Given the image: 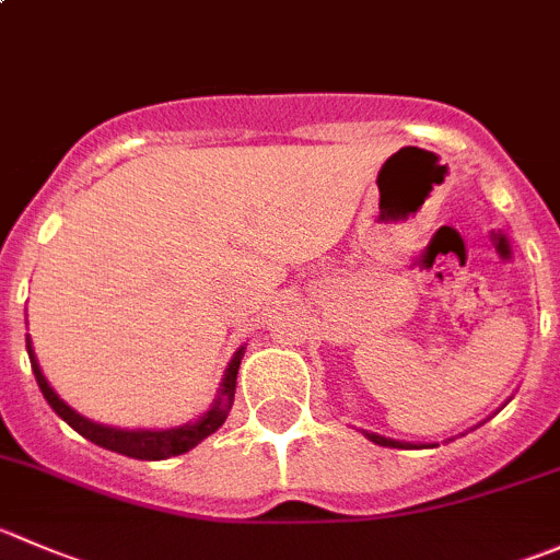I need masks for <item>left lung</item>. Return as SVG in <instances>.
Wrapping results in <instances>:
<instances>
[{
  "mask_svg": "<svg viewBox=\"0 0 560 560\" xmlns=\"http://www.w3.org/2000/svg\"><path fill=\"white\" fill-rule=\"evenodd\" d=\"M363 435L369 438V441L372 443H377V446H388V448H432L435 446V443H405V441H394V438H385V435H377V432H366V430H361Z\"/></svg>",
  "mask_w": 560,
  "mask_h": 560,
  "instance_id": "1",
  "label": "left lung"
}]
</instances>
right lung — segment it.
Segmentation results:
<instances>
[{
    "label": "right lung",
    "instance_id": "right-lung-1",
    "mask_svg": "<svg viewBox=\"0 0 560 560\" xmlns=\"http://www.w3.org/2000/svg\"><path fill=\"white\" fill-rule=\"evenodd\" d=\"M243 350H246V347H241V350L232 355L213 405H210V410L202 412L197 421H188V424H180V427H170V430H119V427L97 424V421H92V418H84L81 412H75L68 401L59 399L57 390L48 385L46 374H43L40 363H37L35 350H32L30 334H26V352H30L32 372H35L37 385H40L43 396H46V401L51 405V410L62 418L65 424L73 427V430L79 432L81 438H86L90 443L133 459L177 457V454L191 452V448L199 446L208 435H213V432L226 421V416H230L232 410V401H235V383H237V369H241Z\"/></svg>",
    "mask_w": 560,
    "mask_h": 560
}]
</instances>
